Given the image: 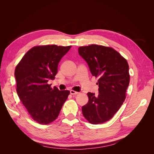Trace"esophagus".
Returning <instances> with one entry per match:
<instances>
[{
  "label": "esophagus",
  "mask_w": 154,
  "mask_h": 154,
  "mask_svg": "<svg viewBox=\"0 0 154 154\" xmlns=\"http://www.w3.org/2000/svg\"><path fill=\"white\" fill-rule=\"evenodd\" d=\"M70 93H71V94H72V95H76V94H79L78 92L74 91H72V90H71V91H70Z\"/></svg>",
  "instance_id": "obj_1"
}]
</instances>
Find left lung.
Masks as SVG:
<instances>
[{
    "instance_id": "1",
    "label": "left lung",
    "mask_w": 154,
    "mask_h": 154,
    "mask_svg": "<svg viewBox=\"0 0 154 154\" xmlns=\"http://www.w3.org/2000/svg\"><path fill=\"white\" fill-rule=\"evenodd\" d=\"M78 53L87 62L92 76L98 78L99 94L88 92V103L82 113L91 124L110 120L126 98L129 85L128 64L118 51L110 47L92 44L82 46Z\"/></svg>"
}]
</instances>
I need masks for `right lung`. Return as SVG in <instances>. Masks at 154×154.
<instances>
[{"label":"right lung","mask_w":154,"mask_h":154,"mask_svg":"<svg viewBox=\"0 0 154 154\" xmlns=\"http://www.w3.org/2000/svg\"><path fill=\"white\" fill-rule=\"evenodd\" d=\"M71 46L46 45L29 49L15 70L17 92L32 119L48 125L58 118L69 91L51 88L48 82L54 80L58 65Z\"/></svg>","instance_id":"right-lung-1"}]
</instances>
